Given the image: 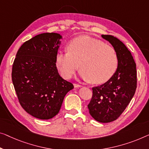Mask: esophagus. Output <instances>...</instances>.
Masks as SVG:
<instances>
[{"instance_id": "1", "label": "esophagus", "mask_w": 149, "mask_h": 149, "mask_svg": "<svg viewBox=\"0 0 149 149\" xmlns=\"http://www.w3.org/2000/svg\"><path fill=\"white\" fill-rule=\"evenodd\" d=\"M74 87H75V88H79V87H81V86L80 85V84H74Z\"/></svg>"}]
</instances>
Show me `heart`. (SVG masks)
I'll use <instances>...</instances> for the list:
<instances>
[{"mask_svg":"<svg viewBox=\"0 0 149 149\" xmlns=\"http://www.w3.org/2000/svg\"><path fill=\"white\" fill-rule=\"evenodd\" d=\"M67 49L68 52L59 51L55 55V65L64 78L70 79L78 67L81 78L94 84L106 82L116 72V50L100 40L78 37L69 42Z\"/></svg>","mask_w":149,"mask_h":149,"instance_id":"obj_1","label":"heart"}]
</instances>
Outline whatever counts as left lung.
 Segmentation results:
<instances>
[{
	"label": "left lung",
	"mask_w": 149,
	"mask_h": 149,
	"mask_svg": "<svg viewBox=\"0 0 149 149\" xmlns=\"http://www.w3.org/2000/svg\"><path fill=\"white\" fill-rule=\"evenodd\" d=\"M116 50L117 70L112 78L102 85L92 88L93 95L88 105L89 112L96 121L112 122L120 116L134 96L136 89V69L131 53L112 35H102Z\"/></svg>",
	"instance_id": "8db88e82"
}]
</instances>
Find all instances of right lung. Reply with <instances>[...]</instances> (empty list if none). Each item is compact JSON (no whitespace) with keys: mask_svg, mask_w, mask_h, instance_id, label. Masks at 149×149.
<instances>
[{"mask_svg":"<svg viewBox=\"0 0 149 149\" xmlns=\"http://www.w3.org/2000/svg\"><path fill=\"white\" fill-rule=\"evenodd\" d=\"M61 35H37L21 46L12 69V81L22 108L37 118L58 114L64 97L74 85L59 75L55 65Z\"/></svg>","mask_w":149,"mask_h":149,"instance_id":"add662e5","label":"right lung"}]
</instances>
